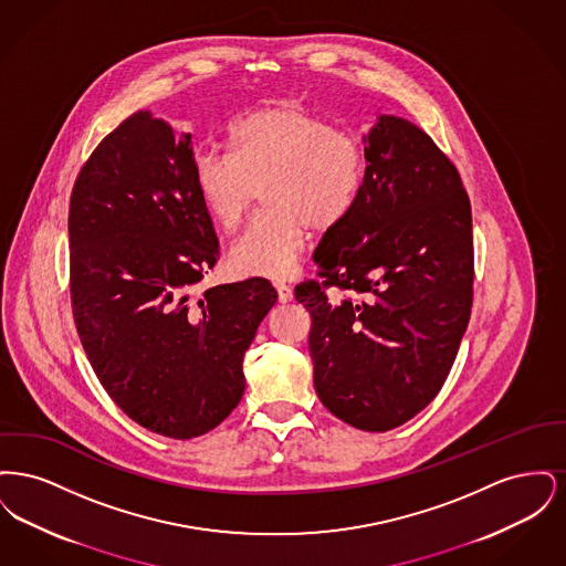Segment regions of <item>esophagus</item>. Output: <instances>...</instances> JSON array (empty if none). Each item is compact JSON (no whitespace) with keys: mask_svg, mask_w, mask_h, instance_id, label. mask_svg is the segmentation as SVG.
I'll list each match as a JSON object with an SVG mask.
<instances>
[{"mask_svg":"<svg viewBox=\"0 0 566 566\" xmlns=\"http://www.w3.org/2000/svg\"><path fill=\"white\" fill-rule=\"evenodd\" d=\"M275 291H277V298L280 303H291L293 301V289L284 282H275Z\"/></svg>","mask_w":566,"mask_h":566,"instance_id":"1","label":"esophagus"}]
</instances>
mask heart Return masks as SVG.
I'll use <instances>...</instances> for the list:
<instances>
[{
	"mask_svg": "<svg viewBox=\"0 0 566 566\" xmlns=\"http://www.w3.org/2000/svg\"><path fill=\"white\" fill-rule=\"evenodd\" d=\"M358 142L295 99L248 109L231 127V155L199 153L195 190L222 233H238L263 190L265 214L231 248L240 275L284 277L301 259L310 227L335 229L350 214L363 185Z\"/></svg>",
	"mask_w": 566,
	"mask_h": 566,
	"instance_id": "b5f03b06",
	"label": "heart"
}]
</instances>
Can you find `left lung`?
Returning a JSON list of instances; mask_svg holds the SVG:
<instances>
[{"label": "left lung", "mask_w": 566, "mask_h": 566, "mask_svg": "<svg viewBox=\"0 0 566 566\" xmlns=\"http://www.w3.org/2000/svg\"><path fill=\"white\" fill-rule=\"evenodd\" d=\"M365 176L350 214L314 252L303 282L314 386L354 429L401 427L431 403L457 358L473 303L471 203L429 135L379 114L363 135ZM347 293L328 300L323 289Z\"/></svg>", "instance_id": "8db88e82"}]
</instances>
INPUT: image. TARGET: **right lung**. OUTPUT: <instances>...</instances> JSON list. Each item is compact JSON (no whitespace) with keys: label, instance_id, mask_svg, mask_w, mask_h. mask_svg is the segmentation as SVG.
Segmentation results:
<instances>
[{"label":"right lung","instance_id":"obj_1","mask_svg":"<svg viewBox=\"0 0 566 566\" xmlns=\"http://www.w3.org/2000/svg\"><path fill=\"white\" fill-rule=\"evenodd\" d=\"M190 134L139 109L102 139L70 201L72 307L112 401L190 439L242 401L243 354L277 293L265 277L192 295L218 259Z\"/></svg>","mask_w":566,"mask_h":566}]
</instances>
